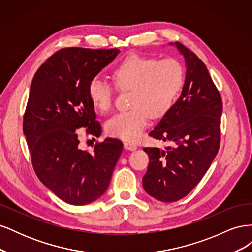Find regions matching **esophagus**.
I'll list each match as a JSON object with an SVG mask.
<instances>
[{
    "instance_id": "1",
    "label": "esophagus",
    "mask_w": 252,
    "mask_h": 252,
    "mask_svg": "<svg viewBox=\"0 0 252 252\" xmlns=\"http://www.w3.org/2000/svg\"><path fill=\"white\" fill-rule=\"evenodd\" d=\"M124 147H125V149L131 150V151H133V150H135L136 148H138V146H136L135 144L130 143V142H124Z\"/></svg>"
}]
</instances>
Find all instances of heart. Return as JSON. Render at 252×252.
Segmentation results:
<instances>
[{
  "label": "heart",
  "mask_w": 252,
  "mask_h": 252,
  "mask_svg": "<svg viewBox=\"0 0 252 252\" xmlns=\"http://www.w3.org/2000/svg\"><path fill=\"white\" fill-rule=\"evenodd\" d=\"M113 79L120 89L133 90L131 107L108 120L107 132L125 141H136L146 128L150 113L159 117L177 101L184 83V69L178 60H158L139 55L128 56L117 66ZM88 96L95 107L107 112L113 104V87L100 77L89 81Z\"/></svg>",
  "instance_id": "1"
}]
</instances>
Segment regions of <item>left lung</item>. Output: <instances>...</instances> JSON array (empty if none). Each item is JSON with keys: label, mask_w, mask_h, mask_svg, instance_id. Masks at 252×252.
<instances>
[{"label": "left lung", "mask_w": 252, "mask_h": 252, "mask_svg": "<svg viewBox=\"0 0 252 252\" xmlns=\"http://www.w3.org/2000/svg\"><path fill=\"white\" fill-rule=\"evenodd\" d=\"M174 45L185 59V83L179 100L149 133L173 146L143 149L149 157L143 187L166 203L186 196L208 170L220 148L223 110L222 97L203 61L181 43Z\"/></svg>", "instance_id": "left-lung-1"}]
</instances>
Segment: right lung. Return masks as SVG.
<instances>
[{"label":"right lung","mask_w":252,"mask_h":252,"mask_svg":"<svg viewBox=\"0 0 252 252\" xmlns=\"http://www.w3.org/2000/svg\"><path fill=\"white\" fill-rule=\"evenodd\" d=\"M119 53L117 48H63L45 61L30 85L23 132L33 169L68 204L85 205L103 195L123 150V143L108 138L90 154L79 147L75 132L87 128L88 134L100 136L87 87Z\"/></svg>","instance_id":"1"}]
</instances>
